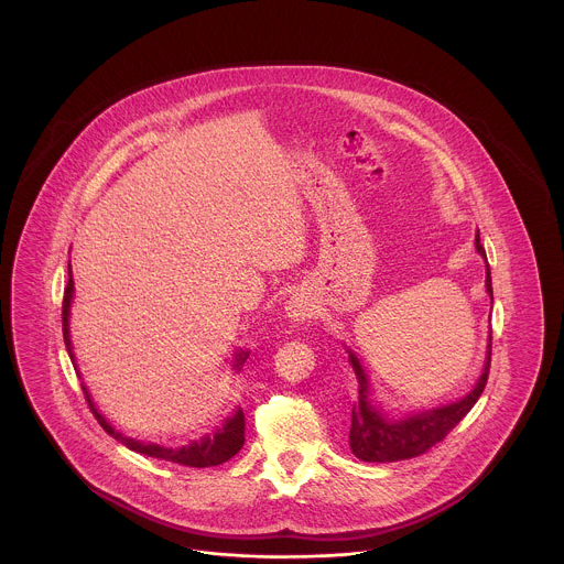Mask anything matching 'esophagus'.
<instances>
[{
	"label": "esophagus",
	"instance_id": "34e87169",
	"mask_svg": "<svg viewBox=\"0 0 564 564\" xmlns=\"http://www.w3.org/2000/svg\"><path fill=\"white\" fill-rule=\"evenodd\" d=\"M284 313L291 322H306L315 315V300L311 297V293H293L286 304H284Z\"/></svg>",
	"mask_w": 564,
	"mask_h": 564
}]
</instances>
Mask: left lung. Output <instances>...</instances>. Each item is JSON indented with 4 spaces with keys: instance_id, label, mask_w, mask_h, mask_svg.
I'll list each match as a JSON object with an SVG mask.
<instances>
[{
    "instance_id": "left-lung-1",
    "label": "left lung",
    "mask_w": 564,
    "mask_h": 564,
    "mask_svg": "<svg viewBox=\"0 0 564 564\" xmlns=\"http://www.w3.org/2000/svg\"><path fill=\"white\" fill-rule=\"evenodd\" d=\"M476 249L486 262V293L492 304V282H490V267L486 260L480 235H476ZM349 354V365L356 373L358 382V400L351 403V427H349V449L356 458L365 463H395L414 458L427 452L432 445L445 438V434L460 423V419L474 408L478 398L482 395L490 367V334L484 356L482 373L474 389L458 398L456 402L441 403L434 408L410 410L402 414H389V410L376 400L371 389L369 376L360 362V358L345 345Z\"/></svg>"
}]
</instances>
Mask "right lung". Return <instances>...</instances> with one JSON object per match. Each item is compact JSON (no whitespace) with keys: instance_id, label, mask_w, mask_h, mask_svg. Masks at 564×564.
<instances>
[{"instance_id":"obj_1","label":"right lung","mask_w":564,"mask_h":564,"mask_svg":"<svg viewBox=\"0 0 564 564\" xmlns=\"http://www.w3.org/2000/svg\"><path fill=\"white\" fill-rule=\"evenodd\" d=\"M74 295H76V286H74V278H72V260H69V282H67V289H65V300H63V336H65V345H67V351H69V358L76 367V354H74V343H72V329H69V317H72V304H74ZM249 358V349H242L239 347L235 351V358H232V369L235 373L241 371L245 360ZM78 371V367H76ZM80 376V371H78ZM82 391L88 400V405L95 414V419L99 421V425L112 436L117 438L121 445H126L128 449L137 452V454H143V456H150V458H159V460H169V463H177V465H184V467H217V465H224L226 460H230L232 456H237L241 452L242 443H245V414H242L241 405H237L232 410V414L224 421L221 427H217L213 434H204L199 441H191L188 445H180V447H164L159 443H145V441H139V438H132V436H126L123 432L115 430L106 416L99 412V408L95 405V402L90 400V393L88 389L84 387L82 382Z\"/></svg>"}]
</instances>
